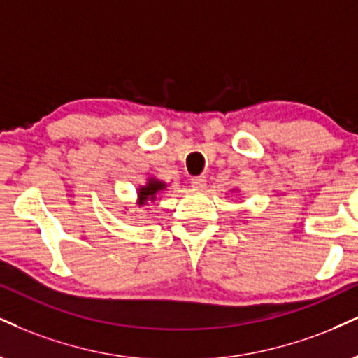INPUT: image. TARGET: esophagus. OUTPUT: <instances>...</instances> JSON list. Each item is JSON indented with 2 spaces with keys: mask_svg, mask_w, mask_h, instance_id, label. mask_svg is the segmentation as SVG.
Here are the masks:
<instances>
[{
  "mask_svg": "<svg viewBox=\"0 0 358 358\" xmlns=\"http://www.w3.org/2000/svg\"><path fill=\"white\" fill-rule=\"evenodd\" d=\"M190 183L195 190H203L205 185H206V178L205 176H193V178L190 180Z\"/></svg>",
  "mask_w": 358,
  "mask_h": 358,
  "instance_id": "esophagus-1",
  "label": "esophagus"
}]
</instances>
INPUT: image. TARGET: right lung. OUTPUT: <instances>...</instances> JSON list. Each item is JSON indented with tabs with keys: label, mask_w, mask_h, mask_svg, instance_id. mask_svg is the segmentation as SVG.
I'll return each mask as SVG.
<instances>
[{
	"label": "right lung",
	"mask_w": 358,
	"mask_h": 358,
	"mask_svg": "<svg viewBox=\"0 0 358 358\" xmlns=\"http://www.w3.org/2000/svg\"><path fill=\"white\" fill-rule=\"evenodd\" d=\"M165 188V183L162 182H155V180H150V183L146 185V187H141L140 188V193H138V196H140V201H138V205H145L146 200H155L157 198V193L163 190Z\"/></svg>",
	"instance_id": "add662e5"
}]
</instances>
